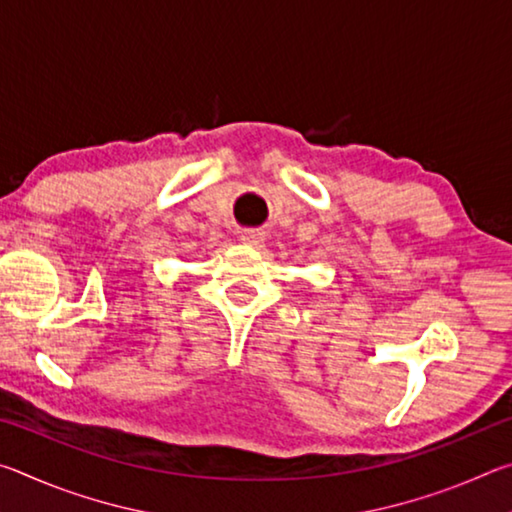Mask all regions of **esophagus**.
I'll return each mask as SVG.
<instances>
[{
	"label": "esophagus",
	"instance_id": "1",
	"mask_svg": "<svg viewBox=\"0 0 512 512\" xmlns=\"http://www.w3.org/2000/svg\"><path fill=\"white\" fill-rule=\"evenodd\" d=\"M239 239H241V244H248V246H259L264 241V232H259V230H244L239 235Z\"/></svg>",
	"mask_w": 512,
	"mask_h": 512
}]
</instances>
